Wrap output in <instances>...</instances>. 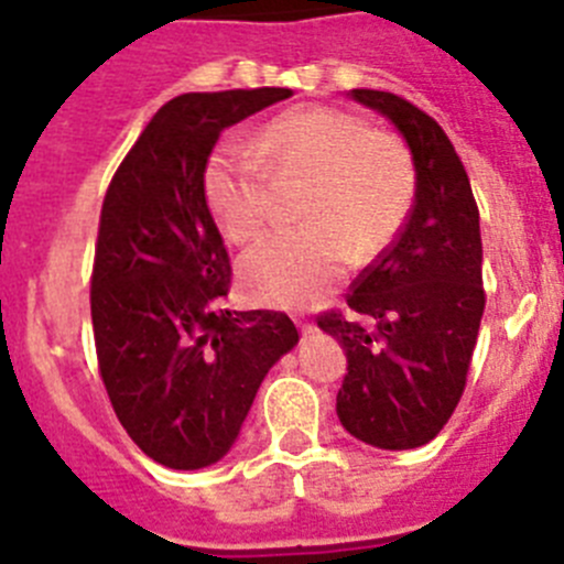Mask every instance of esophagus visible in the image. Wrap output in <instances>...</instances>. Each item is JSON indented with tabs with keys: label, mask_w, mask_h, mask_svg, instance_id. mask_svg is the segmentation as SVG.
I'll return each instance as SVG.
<instances>
[{
	"label": "esophagus",
	"mask_w": 564,
	"mask_h": 564,
	"mask_svg": "<svg viewBox=\"0 0 564 564\" xmlns=\"http://www.w3.org/2000/svg\"><path fill=\"white\" fill-rule=\"evenodd\" d=\"M296 325H299V330L305 333V336H307V333H313V330H316V327H313V322H307V318H299Z\"/></svg>",
	"instance_id": "obj_1"
}]
</instances>
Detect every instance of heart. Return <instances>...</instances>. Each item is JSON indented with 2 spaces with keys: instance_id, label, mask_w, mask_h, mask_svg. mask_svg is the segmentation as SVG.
Returning <instances> with one entry per match:
<instances>
[{
  "instance_id": "heart-1",
  "label": "heart",
  "mask_w": 564,
  "mask_h": 564,
  "mask_svg": "<svg viewBox=\"0 0 564 564\" xmlns=\"http://www.w3.org/2000/svg\"><path fill=\"white\" fill-rule=\"evenodd\" d=\"M305 181L302 228L259 242L239 262L253 302L305 307L325 299L350 257L370 262L392 246L415 200L410 147L333 107L291 109L253 134L251 152L214 149L203 169L208 212L231 242H253L273 220V183Z\"/></svg>"
}]
</instances>
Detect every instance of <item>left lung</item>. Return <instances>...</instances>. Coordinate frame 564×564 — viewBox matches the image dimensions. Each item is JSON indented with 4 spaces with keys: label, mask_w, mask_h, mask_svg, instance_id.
<instances>
[{
    "label": "left lung",
    "mask_w": 564,
    "mask_h": 564,
    "mask_svg": "<svg viewBox=\"0 0 564 564\" xmlns=\"http://www.w3.org/2000/svg\"><path fill=\"white\" fill-rule=\"evenodd\" d=\"M387 115L415 163V206L392 246L364 268L347 307L318 316L344 347L338 421L378 449H417L455 412L480 333L482 239L471 183L441 123L395 93L350 89Z\"/></svg>",
    "instance_id": "8db88e82"
}]
</instances>
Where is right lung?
<instances>
[{"instance_id":"1","label":"right lung","mask_w":564,"mask_h":564,"mask_svg":"<svg viewBox=\"0 0 564 564\" xmlns=\"http://www.w3.org/2000/svg\"><path fill=\"white\" fill-rule=\"evenodd\" d=\"M291 96L259 87L172 98L104 197L89 279L98 370L127 435L161 466L220 460L262 378L299 341L288 313L226 307L231 262L203 194L223 129Z\"/></svg>"}]
</instances>
